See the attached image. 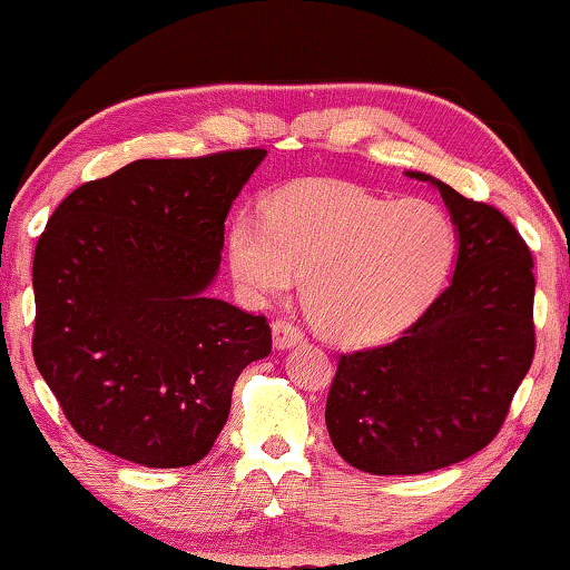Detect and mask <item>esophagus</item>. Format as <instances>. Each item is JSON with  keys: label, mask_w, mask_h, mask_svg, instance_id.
Wrapping results in <instances>:
<instances>
[{"label": "esophagus", "mask_w": 570, "mask_h": 570, "mask_svg": "<svg viewBox=\"0 0 570 570\" xmlns=\"http://www.w3.org/2000/svg\"><path fill=\"white\" fill-rule=\"evenodd\" d=\"M305 341L301 327L291 321H275L273 323V343L277 351H285V347H295Z\"/></svg>", "instance_id": "1"}]
</instances>
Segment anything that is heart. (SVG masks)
Wrapping results in <instances>:
<instances>
[{"label": "heart", "instance_id": "1", "mask_svg": "<svg viewBox=\"0 0 570 570\" xmlns=\"http://www.w3.org/2000/svg\"><path fill=\"white\" fill-rule=\"evenodd\" d=\"M229 267L247 295L285 297L305 277L303 307L323 337L343 345L401 333L441 291L455 227L425 199H385L345 183H301L267 219L237 215Z\"/></svg>", "mask_w": 570, "mask_h": 570}]
</instances>
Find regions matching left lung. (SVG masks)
<instances>
[{
    "label": "left lung",
    "mask_w": 570,
    "mask_h": 570,
    "mask_svg": "<svg viewBox=\"0 0 570 570\" xmlns=\"http://www.w3.org/2000/svg\"><path fill=\"white\" fill-rule=\"evenodd\" d=\"M458 233L453 279L397 341L337 357L325 425L345 463L417 475L493 441L533 363V257L501 209L425 173Z\"/></svg>",
    "instance_id": "left-lung-1"
}]
</instances>
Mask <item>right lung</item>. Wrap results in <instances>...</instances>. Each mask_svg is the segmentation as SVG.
<instances>
[{"instance_id":"right-lung-1","label":"right lung","mask_w":570,"mask_h":570,"mask_svg":"<svg viewBox=\"0 0 570 570\" xmlns=\"http://www.w3.org/2000/svg\"><path fill=\"white\" fill-rule=\"evenodd\" d=\"M265 149L137 159L67 195L35 249L37 371L75 431L147 468L195 465L265 315L207 297L225 217Z\"/></svg>"}]
</instances>
